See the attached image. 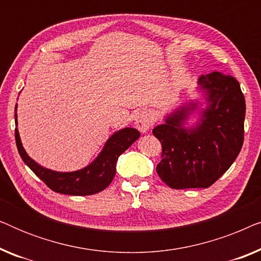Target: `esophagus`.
Returning a JSON list of instances; mask_svg holds the SVG:
<instances>
[{
	"mask_svg": "<svg viewBox=\"0 0 261 261\" xmlns=\"http://www.w3.org/2000/svg\"><path fill=\"white\" fill-rule=\"evenodd\" d=\"M153 126V117L147 112H141L135 119V127L138 128L141 133H147Z\"/></svg>",
	"mask_w": 261,
	"mask_h": 261,
	"instance_id": "esophagus-1",
	"label": "esophagus"
}]
</instances>
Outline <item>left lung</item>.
Wrapping results in <instances>:
<instances>
[{
    "mask_svg": "<svg viewBox=\"0 0 261 261\" xmlns=\"http://www.w3.org/2000/svg\"><path fill=\"white\" fill-rule=\"evenodd\" d=\"M197 84L199 98L181 103L153 128L163 146L156 173L172 189L209 188L244 144L246 102L239 82L215 71L201 74Z\"/></svg>",
    "mask_w": 261,
    "mask_h": 261,
    "instance_id": "8db88e82",
    "label": "left lung"
}]
</instances>
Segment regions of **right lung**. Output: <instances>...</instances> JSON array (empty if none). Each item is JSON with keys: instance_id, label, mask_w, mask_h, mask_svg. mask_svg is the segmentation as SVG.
I'll return each mask as SVG.
<instances>
[{"instance_id": "1", "label": "right lung", "mask_w": 261, "mask_h": 261, "mask_svg": "<svg viewBox=\"0 0 261 261\" xmlns=\"http://www.w3.org/2000/svg\"><path fill=\"white\" fill-rule=\"evenodd\" d=\"M16 110L17 105L15 106V140L20 156L51 190L64 195L89 196L105 190L115 177L119 156L140 137V132L135 128H122L110 135L102 151L89 165L72 172H59L41 166L24 151L17 129Z\"/></svg>"}]
</instances>
